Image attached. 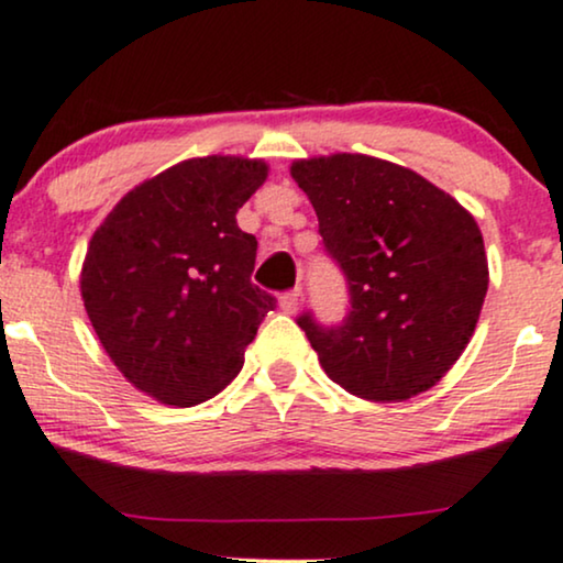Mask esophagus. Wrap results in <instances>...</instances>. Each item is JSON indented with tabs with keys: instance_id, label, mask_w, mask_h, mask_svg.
Returning a JSON list of instances; mask_svg holds the SVG:
<instances>
[{
	"instance_id": "34e87169",
	"label": "esophagus",
	"mask_w": 563,
	"mask_h": 563,
	"mask_svg": "<svg viewBox=\"0 0 563 563\" xmlns=\"http://www.w3.org/2000/svg\"><path fill=\"white\" fill-rule=\"evenodd\" d=\"M300 300H302L300 289H292V292H287V295L279 297V308H282L287 316H295L297 310H300Z\"/></svg>"
}]
</instances>
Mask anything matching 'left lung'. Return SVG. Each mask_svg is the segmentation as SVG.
Here are the masks:
<instances>
[{
  "label": "left lung",
  "mask_w": 563,
  "mask_h": 563,
  "mask_svg": "<svg viewBox=\"0 0 563 563\" xmlns=\"http://www.w3.org/2000/svg\"><path fill=\"white\" fill-rule=\"evenodd\" d=\"M292 179L350 284L336 329L302 316L325 376L360 399L428 391L475 334L488 258L473 213L418 172L365 154L297 158Z\"/></svg>",
  "instance_id": "left-lung-1"
}]
</instances>
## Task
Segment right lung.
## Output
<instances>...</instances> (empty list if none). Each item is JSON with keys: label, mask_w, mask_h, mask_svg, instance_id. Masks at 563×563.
<instances>
[{"label": "right lung", "mask_w": 563, "mask_h": 563, "mask_svg": "<svg viewBox=\"0 0 563 563\" xmlns=\"http://www.w3.org/2000/svg\"><path fill=\"white\" fill-rule=\"evenodd\" d=\"M266 177L263 158H187L133 187L88 242L90 325L117 371L162 405L219 394L274 310L250 282L258 240L238 227Z\"/></svg>", "instance_id": "add662e5"}]
</instances>
